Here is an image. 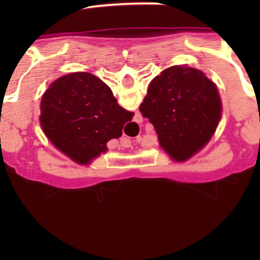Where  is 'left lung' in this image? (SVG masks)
Masks as SVG:
<instances>
[{
	"label": "left lung",
	"mask_w": 260,
	"mask_h": 260,
	"mask_svg": "<svg viewBox=\"0 0 260 260\" xmlns=\"http://www.w3.org/2000/svg\"><path fill=\"white\" fill-rule=\"evenodd\" d=\"M139 110L155 127L160 146L183 161L210 141L221 102L215 83L201 70L173 66L153 78Z\"/></svg>",
	"instance_id": "1"
}]
</instances>
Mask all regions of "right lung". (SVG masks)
Returning <instances> with one entry per match:
<instances>
[{
    "label": "right lung",
    "instance_id": "right-lung-1",
    "mask_svg": "<svg viewBox=\"0 0 260 260\" xmlns=\"http://www.w3.org/2000/svg\"><path fill=\"white\" fill-rule=\"evenodd\" d=\"M134 113L119 107L109 87L89 73L57 79L41 100V127L59 150L78 162L107 151Z\"/></svg>",
    "mask_w": 260,
    "mask_h": 260
}]
</instances>
